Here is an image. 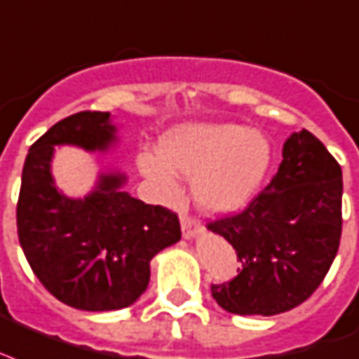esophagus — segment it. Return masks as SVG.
Masks as SVG:
<instances>
[{"label":"esophagus","mask_w":359,"mask_h":359,"mask_svg":"<svg viewBox=\"0 0 359 359\" xmlns=\"http://www.w3.org/2000/svg\"><path fill=\"white\" fill-rule=\"evenodd\" d=\"M180 229H182L184 239H191L196 233H201V231H203V226H201V222L196 220L194 216L182 215L180 216Z\"/></svg>","instance_id":"esophagus-1"}]
</instances>
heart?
Instances as JSON below:
<instances>
[{"instance_id":"b5f03b06","label":"heart","mask_w":359,"mask_h":359,"mask_svg":"<svg viewBox=\"0 0 359 359\" xmlns=\"http://www.w3.org/2000/svg\"><path fill=\"white\" fill-rule=\"evenodd\" d=\"M161 156L143 154V173L165 196L179 191L177 175L194 179V198L210 212H231L250 201L271 165V144L259 131L231 122L175 128L161 137Z\"/></svg>"}]
</instances>
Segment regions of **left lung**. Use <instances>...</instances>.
<instances>
[{
	"label": "left lung",
	"mask_w": 359,
	"mask_h": 359,
	"mask_svg": "<svg viewBox=\"0 0 359 359\" xmlns=\"http://www.w3.org/2000/svg\"><path fill=\"white\" fill-rule=\"evenodd\" d=\"M343 171L307 130L286 139L277 175L237 215L207 228L237 252L233 280L210 284L233 314L286 313L309 299L337 256L343 231Z\"/></svg>",
	"instance_id": "left-lung-1"
}]
</instances>
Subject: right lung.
I'll list each match as a JSON object with an SVG mask.
<instances>
[{
  "instance_id": "right-lung-1",
  "label": "right lung",
  "mask_w": 359,
  "mask_h": 359,
  "mask_svg": "<svg viewBox=\"0 0 359 359\" xmlns=\"http://www.w3.org/2000/svg\"><path fill=\"white\" fill-rule=\"evenodd\" d=\"M111 113L82 111L60 120L27 152L18 203V241L35 277L69 307H130L150 280V259L180 239L179 216L122 190L126 175L109 171L90 196L71 199L54 186L56 144L107 150L116 141Z\"/></svg>"
}]
</instances>
